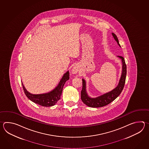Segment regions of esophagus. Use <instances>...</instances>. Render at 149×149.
Returning <instances> with one entry per match:
<instances>
[{
    "label": "esophagus",
    "mask_w": 149,
    "mask_h": 149,
    "mask_svg": "<svg viewBox=\"0 0 149 149\" xmlns=\"http://www.w3.org/2000/svg\"><path fill=\"white\" fill-rule=\"evenodd\" d=\"M79 70H79V68L78 67V66L75 65L72 69L71 71H72V73H73V74H76V73H77L79 72Z\"/></svg>",
    "instance_id": "34e87169"
}]
</instances>
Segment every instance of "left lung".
<instances>
[{"label":"left lung","mask_w":149,"mask_h":149,"mask_svg":"<svg viewBox=\"0 0 149 149\" xmlns=\"http://www.w3.org/2000/svg\"><path fill=\"white\" fill-rule=\"evenodd\" d=\"M113 37L114 40L117 41L118 45L121 47L119 43V40L117 36L114 33H112ZM117 57L121 59L122 62V73L121 75L120 79L118 83L117 86L112 90L110 92H108L105 94L101 95L95 98H92L89 96L86 91V84L85 80L82 79V88L81 92V99L84 104L88 107L91 108H99L105 106L110 104L111 102L113 101L117 97L121 94L124 88L125 84L126 77L127 74L126 64L125 63V61L124 57L121 56H117Z\"/></svg>","instance_id":"obj_1"}]
</instances>
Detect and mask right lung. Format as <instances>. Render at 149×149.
<instances>
[{"label": "right lung", "instance_id": "obj_1", "mask_svg": "<svg viewBox=\"0 0 149 149\" xmlns=\"http://www.w3.org/2000/svg\"><path fill=\"white\" fill-rule=\"evenodd\" d=\"M69 79V72L68 71L64 74L62 79L55 88L51 92L41 94H32L26 91L22 84L23 89L25 95L31 101L42 107H49L55 104L61 98L64 84Z\"/></svg>", "mask_w": 149, "mask_h": 149}]
</instances>
